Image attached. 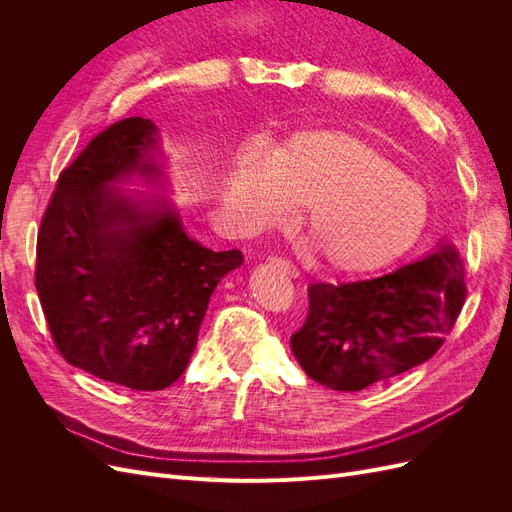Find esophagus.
I'll return each mask as SVG.
<instances>
[{
  "label": "esophagus",
  "instance_id": "34e87169",
  "mask_svg": "<svg viewBox=\"0 0 512 512\" xmlns=\"http://www.w3.org/2000/svg\"><path fill=\"white\" fill-rule=\"evenodd\" d=\"M271 262H273V267L282 269L286 275H290V277H299V269L294 267L292 262H288V260H282V258H273Z\"/></svg>",
  "mask_w": 512,
  "mask_h": 512
}]
</instances>
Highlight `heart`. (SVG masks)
<instances>
[{
    "label": "heart",
    "instance_id": "heart-1",
    "mask_svg": "<svg viewBox=\"0 0 512 512\" xmlns=\"http://www.w3.org/2000/svg\"><path fill=\"white\" fill-rule=\"evenodd\" d=\"M226 203L247 230L284 224L305 207V226L324 265L367 273L421 237L429 196L386 151L348 130H305L265 156H245Z\"/></svg>",
    "mask_w": 512,
    "mask_h": 512
}]
</instances>
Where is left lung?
I'll return each mask as SVG.
<instances>
[{"label":"left lung","mask_w":512,"mask_h":512,"mask_svg":"<svg viewBox=\"0 0 512 512\" xmlns=\"http://www.w3.org/2000/svg\"><path fill=\"white\" fill-rule=\"evenodd\" d=\"M290 346L305 374L335 391L404 374L444 344L466 301L461 258L440 245L427 258L374 280L312 284Z\"/></svg>","instance_id":"left-lung-1"}]
</instances>
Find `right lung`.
Returning <instances> with one entry per match:
<instances>
[{
	"label": "right lung",
	"instance_id": "1",
	"mask_svg": "<svg viewBox=\"0 0 512 512\" xmlns=\"http://www.w3.org/2000/svg\"><path fill=\"white\" fill-rule=\"evenodd\" d=\"M158 128L121 119L61 170L36 245V290L55 348L87 374L160 391L188 367L211 294L241 267L239 250L213 252L185 235L164 200L115 190L160 181Z\"/></svg>",
	"mask_w": 512,
	"mask_h": 512
}]
</instances>
